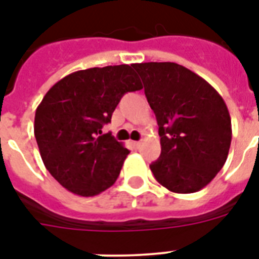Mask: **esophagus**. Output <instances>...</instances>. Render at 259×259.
<instances>
[{"instance_id":"34e87169","label":"esophagus","mask_w":259,"mask_h":259,"mask_svg":"<svg viewBox=\"0 0 259 259\" xmlns=\"http://www.w3.org/2000/svg\"><path fill=\"white\" fill-rule=\"evenodd\" d=\"M132 145H133L136 149H140V148H141V145H142V142L141 141H133V142H132Z\"/></svg>"}]
</instances>
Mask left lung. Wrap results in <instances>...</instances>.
<instances>
[{
  "label": "left lung",
  "instance_id": "left-lung-1",
  "mask_svg": "<svg viewBox=\"0 0 259 259\" xmlns=\"http://www.w3.org/2000/svg\"><path fill=\"white\" fill-rule=\"evenodd\" d=\"M156 114L161 154L150 164L156 180L175 193H192L223 168L231 145V118L208 82L176 63L133 64Z\"/></svg>",
  "mask_w": 259,
  "mask_h": 259
}]
</instances>
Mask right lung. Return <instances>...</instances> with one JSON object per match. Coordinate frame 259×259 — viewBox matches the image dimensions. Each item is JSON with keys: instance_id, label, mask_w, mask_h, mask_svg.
<instances>
[{"instance_id": "right-lung-1", "label": "right lung", "mask_w": 259, "mask_h": 259, "mask_svg": "<svg viewBox=\"0 0 259 259\" xmlns=\"http://www.w3.org/2000/svg\"><path fill=\"white\" fill-rule=\"evenodd\" d=\"M133 64L94 67L67 75L44 95L34 114V137L48 172L79 196L110 188L130 153L102 127L126 93L141 90Z\"/></svg>"}]
</instances>
